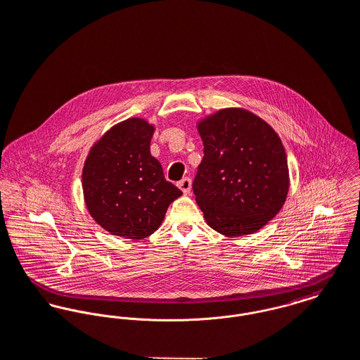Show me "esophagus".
I'll return each mask as SVG.
<instances>
[{
    "instance_id": "esophagus-1",
    "label": "esophagus",
    "mask_w": 360,
    "mask_h": 360,
    "mask_svg": "<svg viewBox=\"0 0 360 360\" xmlns=\"http://www.w3.org/2000/svg\"><path fill=\"white\" fill-rule=\"evenodd\" d=\"M178 188L184 192V195H189L191 189H192V181L191 178H184L178 182Z\"/></svg>"
}]
</instances>
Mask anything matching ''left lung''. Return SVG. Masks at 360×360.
<instances>
[{"mask_svg":"<svg viewBox=\"0 0 360 360\" xmlns=\"http://www.w3.org/2000/svg\"><path fill=\"white\" fill-rule=\"evenodd\" d=\"M204 158L193 193L205 222L238 238L265 226L281 210L288 165L279 135L244 109H222L198 124Z\"/></svg>","mask_w":360,"mask_h":360,"instance_id":"obj_1","label":"left lung"}]
</instances>
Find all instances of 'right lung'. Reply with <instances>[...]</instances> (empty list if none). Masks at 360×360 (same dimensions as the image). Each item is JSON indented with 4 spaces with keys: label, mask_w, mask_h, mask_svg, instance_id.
<instances>
[{
    "label": "right lung",
    "mask_w": 360,
    "mask_h": 360,
    "mask_svg": "<svg viewBox=\"0 0 360 360\" xmlns=\"http://www.w3.org/2000/svg\"><path fill=\"white\" fill-rule=\"evenodd\" d=\"M153 132L155 127L143 119L121 121L91 148L84 164L86 208L96 224L115 236H150L168 205L182 195L150 155Z\"/></svg>",
    "instance_id": "add662e5"
}]
</instances>
